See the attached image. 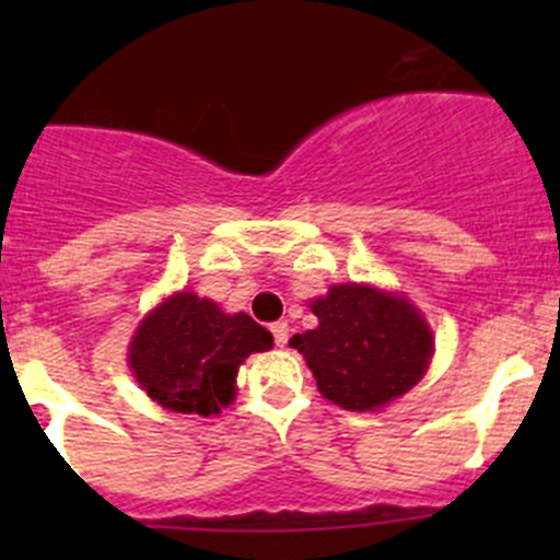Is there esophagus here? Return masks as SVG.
<instances>
[{
  "instance_id": "obj_1",
  "label": "esophagus",
  "mask_w": 560,
  "mask_h": 560,
  "mask_svg": "<svg viewBox=\"0 0 560 560\" xmlns=\"http://www.w3.org/2000/svg\"><path fill=\"white\" fill-rule=\"evenodd\" d=\"M270 330H273L276 347H287V341H290V325H287L284 319H279L270 325Z\"/></svg>"
}]
</instances>
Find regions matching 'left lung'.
Segmentation results:
<instances>
[{
    "label": "left lung",
    "instance_id": "left-lung-1",
    "mask_svg": "<svg viewBox=\"0 0 560 560\" xmlns=\"http://www.w3.org/2000/svg\"><path fill=\"white\" fill-rule=\"evenodd\" d=\"M314 330L290 347L306 358L316 387L349 411H376L409 393L433 358V332L409 301L365 284H332L316 298Z\"/></svg>",
    "mask_w": 560,
    "mask_h": 560
}]
</instances>
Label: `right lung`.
I'll use <instances>...</instances> for the list:
<instances>
[{
	"instance_id": "add662e5",
	"label": "right lung",
	"mask_w": 560,
	"mask_h": 560,
	"mask_svg": "<svg viewBox=\"0 0 560 560\" xmlns=\"http://www.w3.org/2000/svg\"><path fill=\"white\" fill-rule=\"evenodd\" d=\"M270 347V330L248 314H224L208 298L175 292L135 330L129 369L165 409L211 417L233 404L241 363Z\"/></svg>"
}]
</instances>
